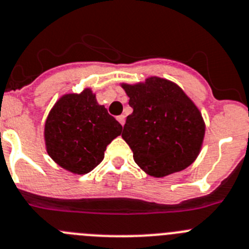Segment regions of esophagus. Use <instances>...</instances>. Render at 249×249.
I'll return each instance as SVG.
<instances>
[{"label": "esophagus", "instance_id": "34e87169", "mask_svg": "<svg viewBox=\"0 0 249 249\" xmlns=\"http://www.w3.org/2000/svg\"><path fill=\"white\" fill-rule=\"evenodd\" d=\"M118 122H119L122 125H124L125 124V115H119V116H118Z\"/></svg>", "mask_w": 249, "mask_h": 249}]
</instances>
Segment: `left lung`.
Listing matches in <instances>:
<instances>
[{"mask_svg": "<svg viewBox=\"0 0 249 249\" xmlns=\"http://www.w3.org/2000/svg\"><path fill=\"white\" fill-rule=\"evenodd\" d=\"M133 113L122 138L134 160L152 178L182 171L197 159L205 138L202 114L176 83L149 77L136 84L122 83Z\"/></svg>", "mask_w": 249, "mask_h": 249, "instance_id": "obj_1", "label": "left lung"}]
</instances>
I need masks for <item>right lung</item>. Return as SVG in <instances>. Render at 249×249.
<instances>
[{"label":"right lung","mask_w":249,"mask_h":249,"mask_svg":"<svg viewBox=\"0 0 249 249\" xmlns=\"http://www.w3.org/2000/svg\"><path fill=\"white\" fill-rule=\"evenodd\" d=\"M123 126L98 104L90 88L64 94L55 102L44 124L48 155L60 167L84 175L97 167L104 151L122 134Z\"/></svg>","instance_id":"add662e5"}]
</instances>
